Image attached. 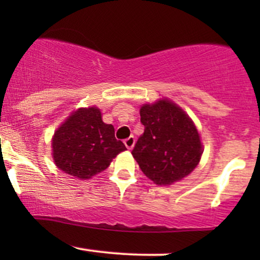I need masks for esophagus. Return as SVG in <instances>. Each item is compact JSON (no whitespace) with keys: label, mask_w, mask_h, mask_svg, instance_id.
<instances>
[{"label":"esophagus","mask_w":260,"mask_h":260,"mask_svg":"<svg viewBox=\"0 0 260 260\" xmlns=\"http://www.w3.org/2000/svg\"><path fill=\"white\" fill-rule=\"evenodd\" d=\"M124 145H126V148L127 149H132L133 147H134V143H136V139H134V137L133 136H131V137H128L127 139H124Z\"/></svg>","instance_id":"1"}]
</instances>
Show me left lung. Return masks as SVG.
Here are the masks:
<instances>
[{
  "instance_id": "obj_1",
  "label": "left lung",
  "mask_w": 260,
  "mask_h": 260,
  "mask_svg": "<svg viewBox=\"0 0 260 260\" xmlns=\"http://www.w3.org/2000/svg\"><path fill=\"white\" fill-rule=\"evenodd\" d=\"M144 133L132 155L143 174L160 186L189 175L202 156L198 131L182 109L168 100L140 109Z\"/></svg>"
}]
</instances>
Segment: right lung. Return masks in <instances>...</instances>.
Returning a JSON list of instances; mask_svg holds the SVG:
<instances>
[{
	"label": "right lung",
	"instance_id": "obj_1",
	"mask_svg": "<svg viewBox=\"0 0 260 260\" xmlns=\"http://www.w3.org/2000/svg\"><path fill=\"white\" fill-rule=\"evenodd\" d=\"M53 160L66 174L88 180L109 168L113 157L126 150L115 138L112 124L104 123L96 107L79 109L56 131Z\"/></svg>",
	"mask_w": 260,
	"mask_h": 260
}]
</instances>
